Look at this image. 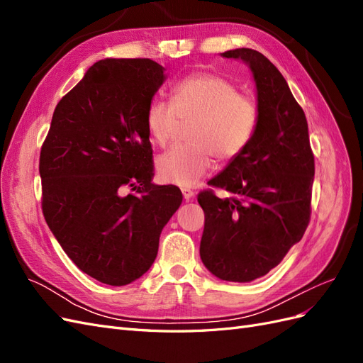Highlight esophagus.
<instances>
[{
  "instance_id": "esophagus-1",
  "label": "esophagus",
  "mask_w": 363,
  "mask_h": 363,
  "mask_svg": "<svg viewBox=\"0 0 363 363\" xmlns=\"http://www.w3.org/2000/svg\"><path fill=\"white\" fill-rule=\"evenodd\" d=\"M182 194H183V199H184L186 201H189V200L192 199V196L195 195L194 191L189 189V188H182Z\"/></svg>"
}]
</instances>
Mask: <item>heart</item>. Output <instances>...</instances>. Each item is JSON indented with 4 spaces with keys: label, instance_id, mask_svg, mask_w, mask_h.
Returning a JSON list of instances; mask_svg holds the SVG:
<instances>
[{
    "label": "heart",
    "instance_id": "heart-1",
    "mask_svg": "<svg viewBox=\"0 0 363 363\" xmlns=\"http://www.w3.org/2000/svg\"><path fill=\"white\" fill-rule=\"evenodd\" d=\"M255 98L239 94L238 86L221 75L201 72L184 77L171 91V104L151 101L145 123L151 140L164 147L180 124L188 125V145L174 147L157 159L159 177L169 184H199L215 167L236 159L259 127Z\"/></svg>",
    "mask_w": 363,
    "mask_h": 363
}]
</instances>
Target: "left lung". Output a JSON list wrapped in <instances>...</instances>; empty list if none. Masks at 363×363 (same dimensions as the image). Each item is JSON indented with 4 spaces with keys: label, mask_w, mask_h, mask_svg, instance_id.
I'll return each instance as SVG.
<instances>
[{
    "label": "left lung",
    "mask_w": 363,
    "mask_h": 363,
    "mask_svg": "<svg viewBox=\"0 0 363 363\" xmlns=\"http://www.w3.org/2000/svg\"><path fill=\"white\" fill-rule=\"evenodd\" d=\"M256 82L259 127L250 145L199 194L204 211L200 256L213 276L245 283L265 276L300 242L311 221L315 160L306 115L284 77L262 52L230 50Z\"/></svg>",
    "instance_id": "8db88e82"
}]
</instances>
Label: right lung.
<instances>
[{
    "instance_id": "add662e5",
    "label": "right lung",
    "mask_w": 363,
    "mask_h": 363,
    "mask_svg": "<svg viewBox=\"0 0 363 363\" xmlns=\"http://www.w3.org/2000/svg\"><path fill=\"white\" fill-rule=\"evenodd\" d=\"M163 82L155 60L96 62L56 106L40 150L50 230L77 267L111 286L151 268L162 228L183 200L177 186L151 182L145 115Z\"/></svg>"
}]
</instances>
